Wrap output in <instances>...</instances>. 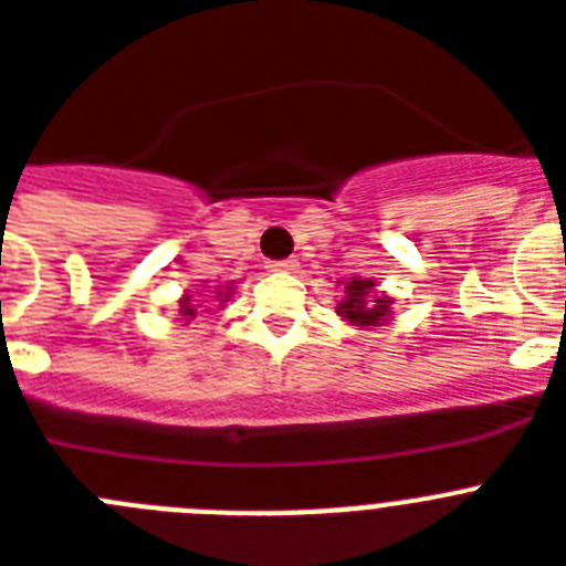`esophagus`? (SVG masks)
<instances>
[{
  "label": "esophagus",
  "instance_id": "34e87169",
  "mask_svg": "<svg viewBox=\"0 0 566 566\" xmlns=\"http://www.w3.org/2000/svg\"><path fill=\"white\" fill-rule=\"evenodd\" d=\"M273 273H293V270H298V261L296 259H282V261H270L268 264Z\"/></svg>",
  "mask_w": 566,
  "mask_h": 566
}]
</instances>
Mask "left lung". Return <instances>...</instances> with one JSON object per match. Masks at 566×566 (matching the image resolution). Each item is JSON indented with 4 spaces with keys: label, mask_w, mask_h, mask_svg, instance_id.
Here are the masks:
<instances>
[{
    "label": "left lung",
    "mask_w": 566,
    "mask_h": 566,
    "mask_svg": "<svg viewBox=\"0 0 566 566\" xmlns=\"http://www.w3.org/2000/svg\"><path fill=\"white\" fill-rule=\"evenodd\" d=\"M388 307H391V296L379 293L371 279H350L345 282V298L336 305V313L350 325L368 327L388 319V313H391Z\"/></svg>",
    "instance_id": "1"
}]
</instances>
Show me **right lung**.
I'll return each instance as SVG.
<instances>
[{
    "mask_svg": "<svg viewBox=\"0 0 566 566\" xmlns=\"http://www.w3.org/2000/svg\"><path fill=\"white\" fill-rule=\"evenodd\" d=\"M195 307H192V296L180 298V316H187V319H195Z\"/></svg>",
    "mask_w": 566,
    "mask_h": 566,
    "instance_id": "obj_1",
    "label": "right lung"
}]
</instances>
